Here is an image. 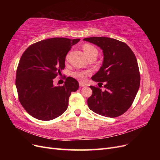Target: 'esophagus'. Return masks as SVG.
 Listing matches in <instances>:
<instances>
[{
  "mask_svg": "<svg viewBox=\"0 0 160 160\" xmlns=\"http://www.w3.org/2000/svg\"><path fill=\"white\" fill-rule=\"evenodd\" d=\"M79 86L81 87V88H82V87L87 86V84L85 83H83V82H79Z\"/></svg>",
  "mask_w": 160,
  "mask_h": 160,
  "instance_id": "obj_1",
  "label": "esophagus"
}]
</instances>
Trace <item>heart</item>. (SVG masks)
Masks as SVG:
<instances>
[{
	"instance_id": "1",
	"label": "heart",
	"mask_w": 160,
	"mask_h": 160,
	"mask_svg": "<svg viewBox=\"0 0 160 160\" xmlns=\"http://www.w3.org/2000/svg\"><path fill=\"white\" fill-rule=\"evenodd\" d=\"M83 50L87 57H88L90 54H91V53L93 52H98V50H97L95 47L89 44H85L84 45ZM89 74H90L89 71H77L72 72V76L77 80L83 81L85 80L86 77H88Z\"/></svg>"
}]
</instances>
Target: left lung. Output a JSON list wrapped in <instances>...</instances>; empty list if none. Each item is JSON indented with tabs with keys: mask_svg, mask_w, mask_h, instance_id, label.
<instances>
[{
	"mask_svg": "<svg viewBox=\"0 0 160 160\" xmlns=\"http://www.w3.org/2000/svg\"><path fill=\"white\" fill-rule=\"evenodd\" d=\"M84 41L99 47L103 61L91 79L105 83V90L89 86L93 93L88 99L89 109L105 117L116 118L132 105L140 85L136 57L125 42L105 37L85 38Z\"/></svg>",
	"mask_w": 160,
	"mask_h": 160,
	"instance_id": "8db88e82",
	"label": "left lung"
}]
</instances>
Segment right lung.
Masks as SVG:
<instances>
[{
  "label": "right lung",
  "instance_id": "right-lung-1",
  "mask_svg": "<svg viewBox=\"0 0 160 160\" xmlns=\"http://www.w3.org/2000/svg\"><path fill=\"white\" fill-rule=\"evenodd\" d=\"M79 38H51L28 47L19 61L15 85L18 99L27 112L37 119L49 121L63 113L68 108L72 92L79 83L67 77L62 86L53 81L65 68V57Z\"/></svg>",
  "mask_w": 160,
  "mask_h": 160
}]
</instances>
